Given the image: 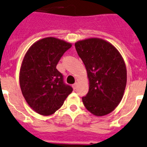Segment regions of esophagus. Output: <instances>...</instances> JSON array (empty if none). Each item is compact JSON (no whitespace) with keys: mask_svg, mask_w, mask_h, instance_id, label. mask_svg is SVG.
<instances>
[{"mask_svg":"<svg viewBox=\"0 0 147 147\" xmlns=\"http://www.w3.org/2000/svg\"><path fill=\"white\" fill-rule=\"evenodd\" d=\"M76 87H77V82H75L74 84L73 85V88H74V89H76Z\"/></svg>","mask_w":147,"mask_h":147,"instance_id":"esophagus-1","label":"esophagus"}]
</instances>
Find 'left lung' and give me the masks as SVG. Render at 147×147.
<instances>
[{
	"label": "left lung",
	"instance_id": "8db88e82",
	"mask_svg": "<svg viewBox=\"0 0 147 147\" xmlns=\"http://www.w3.org/2000/svg\"><path fill=\"white\" fill-rule=\"evenodd\" d=\"M75 48L89 80L88 93L82 98L84 106L95 116L108 114L118 106L126 86L123 59L113 45L101 39L78 41Z\"/></svg>",
	"mask_w": 147,
	"mask_h": 147
}]
</instances>
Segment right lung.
Masks as SVG:
<instances>
[{
    "instance_id": "1",
    "label": "right lung",
    "mask_w": 147,
    "mask_h": 147,
    "mask_svg": "<svg viewBox=\"0 0 147 147\" xmlns=\"http://www.w3.org/2000/svg\"><path fill=\"white\" fill-rule=\"evenodd\" d=\"M71 44L55 37H47L30 47L25 54L20 73L22 92L28 105L37 113L49 116L59 110L72 92L56 69L64 53Z\"/></svg>"
}]
</instances>
